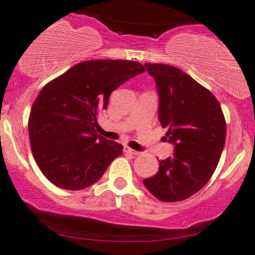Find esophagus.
I'll list each match as a JSON object with an SVG mask.
<instances>
[{
  "label": "esophagus",
  "instance_id": "1",
  "mask_svg": "<svg viewBox=\"0 0 255 255\" xmlns=\"http://www.w3.org/2000/svg\"><path fill=\"white\" fill-rule=\"evenodd\" d=\"M125 153L130 154V155H139V151L134 150V149H130L129 146H125Z\"/></svg>",
  "mask_w": 255,
  "mask_h": 255
}]
</instances>
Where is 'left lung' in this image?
<instances>
[{
    "instance_id": "8db88e82",
    "label": "left lung",
    "mask_w": 255,
    "mask_h": 255,
    "mask_svg": "<svg viewBox=\"0 0 255 255\" xmlns=\"http://www.w3.org/2000/svg\"><path fill=\"white\" fill-rule=\"evenodd\" d=\"M155 80L159 121L168 129L174 155L159 160V170L143 182L164 202L189 199L215 173L226 140V120L215 95L180 69L144 64Z\"/></svg>"
}]
</instances>
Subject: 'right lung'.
<instances>
[{
	"mask_svg": "<svg viewBox=\"0 0 255 255\" xmlns=\"http://www.w3.org/2000/svg\"><path fill=\"white\" fill-rule=\"evenodd\" d=\"M145 71L138 61L89 60L48 82L28 120L35 163L55 186L82 190L97 181L122 144L96 133L97 117L113 90Z\"/></svg>",
	"mask_w": 255,
	"mask_h": 255,
	"instance_id": "1",
	"label": "right lung"
}]
</instances>
